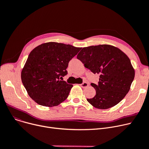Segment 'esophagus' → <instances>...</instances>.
Returning <instances> with one entry per match:
<instances>
[{
  "label": "esophagus",
  "instance_id": "esophagus-1",
  "mask_svg": "<svg viewBox=\"0 0 149 149\" xmlns=\"http://www.w3.org/2000/svg\"><path fill=\"white\" fill-rule=\"evenodd\" d=\"M81 87H82L83 88H86V87L88 86V84L86 82H83L82 84H81Z\"/></svg>",
  "mask_w": 149,
  "mask_h": 149
}]
</instances>
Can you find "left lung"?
Here are the masks:
<instances>
[{"instance_id": "left-lung-1", "label": "left lung", "mask_w": 149, "mask_h": 149, "mask_svg": "<svg viewBox=\"0 0 149 149\" xmlns=\"http://www.w3.org/2000/svg\"><path fill=\"white\" fill-rule=\"evenodd\" d=\"M77 58L94 74H99L94 97L87 99L96 108L106 109L116 105L130 90L135 77L128 56L119 49L107 45L84 47Z\"/></svg>"}]
</instances>
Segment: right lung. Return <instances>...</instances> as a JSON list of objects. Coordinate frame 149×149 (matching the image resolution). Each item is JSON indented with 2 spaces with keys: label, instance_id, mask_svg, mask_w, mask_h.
Returning <instances> with one entry per match:
<instances>
[{
  "label": "right lung",
  "instance_id": "obj_1",
  "mask_svg": "<svg viewBox=\"0 0 149 149\" xmlns=\"http://www.w3.org/2000/svg\"><path fill=\"white\" fill-rule=\"evenodd\" d=\"M81 48L55 42L33 49L22 70V83L30 97L45 107H55L68 96L73 85L63 81L68 63Z\"/></svg>",
  "mask_w": 149,
  "mask_h": 149
}]
</instances>
